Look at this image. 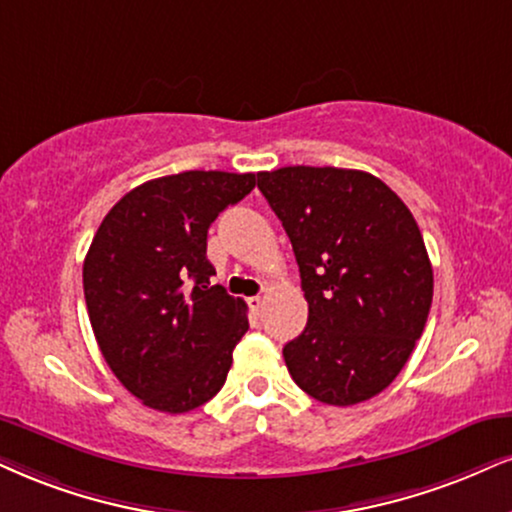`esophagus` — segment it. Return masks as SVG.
Returning a JSON list of instances; mask_svg holds the SVG:
<instances>
[{
	"label": "esophagus",
	"mask_w": 512,
	"mask_h": 512,
	"mask_svg": "<svg viewBox=\"0 0 512 512\" xmlns=\"http://www.w3.org/2000/svg\"><path fill=\"white\" fill-rule=\"evenodd\" d=\"M249 301V306H251V311H261L263 308V296H251V299H246Z\"/></svg>",
	"instance_id": "1"
}]
</instances>
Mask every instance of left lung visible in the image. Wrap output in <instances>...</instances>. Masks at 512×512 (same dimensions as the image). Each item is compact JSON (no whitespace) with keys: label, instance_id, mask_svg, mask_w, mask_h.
Masks as SVG:
<instances>
[{"label":"left lung","instance_id":"1","mask_svg":"<svg viewBox=\"0 0 512 512\" xmlns=\"http://www.w3.org/2000/svg\"><path fill=\"white\" fill-rule=\"evenodd\" d=\"M282 220L308 301L285 344L292 380L327 406L368 401L396 380L425 330L432 263L408 206L375 175L287 166L258 173Z\"/></svg>","mask_w":512,"mask_h":512}]
</instances>
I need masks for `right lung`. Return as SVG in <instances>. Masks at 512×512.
Segmentation results:
<instances>
[{"mask_svg": "<svg viewBox=\"0 0 512 512\" xmlns=\"http://www.w3.org/2000/svg\"><path fill=\"white\" fill-rule=\"evenodd\" d=\"M254 187L256 173L185 170L135 187L99 225L82 266L87 313L104 361L144 406L187 413L225 384L249 318L211 285L206 237Z\"/></svg>", "mask_w": 512, "mask_h": 512, "instance_id": "right-lung-1", "label": "right lung"}]
</instances>
